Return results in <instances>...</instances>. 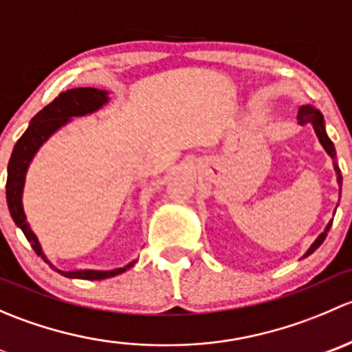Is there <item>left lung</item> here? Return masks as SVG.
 Returning <instances> with one entry per match:
<instances>
[{"label":"left lung","mask_w":352,"mask_h":352,"mask_svg":"<svg viewBox=\"0 0 352 352\" xmlns=\"http://www.w3.org/2000/svg\"><path fill=\"white\" fill-rule=\"evenodd\" d=\"M298 122L303 126V124H310L311 127H314L315 134H317L318 141H320V144L324 146V150L327 151V155L332 158V165H333V170H336V175H337V184H339V197H340V187H342V175H340V168L339 165H337V158H336V148H333V143L330 141V138L327 136V131H325V120H324V116H322V112L318 109H315L314 105H301L300 109H298V116H296ZM339 206V204H337ZM336 206V209H337ZM330 226H332V219L327 223V226H325L324 232L320 233V235L315 239V242L310 245V248H308L307 252H305L303 258L308 257V255L314 254L315 250H317L318 247H320L322 243H324L325 236H327Z\"/></svg>","instance_id":"obj_1"}]
</instances>
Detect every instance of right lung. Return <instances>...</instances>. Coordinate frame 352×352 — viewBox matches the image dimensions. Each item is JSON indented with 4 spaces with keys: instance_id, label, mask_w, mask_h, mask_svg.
I'll use <instances>...</instances> for the list:
<instances>
[{
    "instance_id": "right-lung-1",
    "label": "right lung",
    "mask_w": 352,
    "mask_h": 352,
    "mask_svg": "<svg viewBox=\"0 0 352 352\" xmlns=\"http://www.w3.org/2000/svg\"><path fill=\"white\" fill-rule=\"evenodd\" d=\"M110 100L107 90H98V88H73V90L63 91L59 97L54 98V102L44 107L37 116L32 117L27 131L16 141L13 153L8 162V177H6V204L8 211L12 214V219L15 225L23 232L25 239L32 245L35 254L44 258L56 272L69 279H87V281H98V279H107L119 276L122 272L129 271L136 261H131L129 264L122 267L110 269V271H97V269H78V271H61L56 267L47 255L42 250V245L38 242L37 235L30 228V223L27 221V214L23 209V189L25 179H27L28 166L32 160L37 155V151L44 146L45 141L58 133L61 127L69 124L74 117H85L90 113L100 110L104 105H107Z\"/></svg>"
}]
</instances>
